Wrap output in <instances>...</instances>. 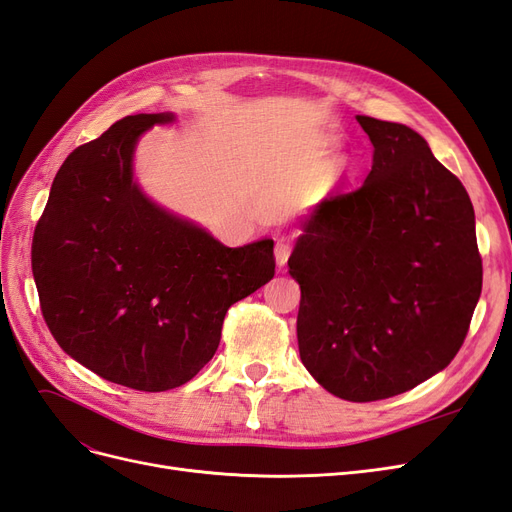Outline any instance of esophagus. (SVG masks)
<instances>
[{
	"label": "esophagus",
	"instance_id": "34e87169",
	"mask_svg": "<svg viewBox=\"0 0 512 512\" xmlns=\"http://www.w3.org/2000/svg\"><path fill=\"white\" fill-rule=\"evenodd\" d=\"M290 252H292V245H290L288 239L282 237V239L275 241V260H277V265L284 267L286 262H288V258H290Z\"/></svg>",
	"mask_w": 512,
	"mask_h": 512
}]
</instances>
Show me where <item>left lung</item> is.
Listing matches in <instances>:
<instances>
[{"instance_id":"1","label":"left lung","mask_w":512,"mask_h":512,"mask_svg":"<svg viewBox=\"0 0 512 512\" xmlns=\"http://www.w3.org/2000/svg\"><path fill=\"white\" fill-rule=\"evenodd\" d=\"M374 145L361 188L324 198L288 260L299 354L348 401L406 393L455 359L483 288L474 207L408 126L356 117Z\"/></svg>"}]
</instances>
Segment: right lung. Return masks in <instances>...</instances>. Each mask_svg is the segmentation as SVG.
Wrapping results in <instances>:
<instances>
[{"label":"right lung","mask_w":512,"mask_h":512,"mask_svg":"<svg viewBox=\"0 0 512 512\" xmlns=\"http://www.w3.org/2000/svg\"><path fill=\"white\" fill-rule=\"evenodd\" d=\"M170 113L130 115L57 170L32 243L46 327L74 361L128 389L192 380L232 303L275 275L273 241L226 247L138 190V136Z\"/></svg>","instance_id":"add662e5"}]
</instances>
